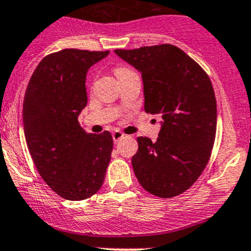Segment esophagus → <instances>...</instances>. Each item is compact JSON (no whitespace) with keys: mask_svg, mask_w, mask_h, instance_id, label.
Wrapping results in <instances>:
<instances>
[{"mask_svg":"<svg viewBox=\"0 0 251 251\" xmlns=\"http://www.w3.org/2000/svg\"><path fill=\"white\" fill-rule=\"evenodd\" d=\"M111 136H113V140H114V142H115V143H116V142L120 141L121 138L125 137V135H124V133L121 132V131H114L113 135H111Z\"/></svg>","mask_w":251,"mask_h":251,"instance_id":"1","label":"esophagus"}]
</instances>
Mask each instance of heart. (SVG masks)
I'll use <instances>...</instances> for the list:
<instances>
[{
	"mask_svg": "<svg viewBox=\"0 0 251 251\" xmlns=\"http://www.w3.org/2000/svg\"><path fill=\"white\" fill-rule=\"evenodd\" d=\"M128 72H131V70L127 69V68H118V69L115 70V74L116 76H120V75L125 74V73H128Z\"/></svg>",
	"mask_w": 251,
	"mask_h": 251,
	"instance_id": "obj_1",
	"label": "heart"
}]
</instances>
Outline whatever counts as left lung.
I'll return each mask as SVG.
<instances>
[{"instance_id": "8db88e82", "label": "left lung", "mask_w": 251, "mask_h": 251, "mask_svg": "<svg viewBox=\"0 0 251 251\" xmlns=\"http://www.w3.org/2000/svg\"><path fill=\"white\" fill-rule=\"evenodd\" d=\"M141 73L144 110L160 115L155 142L138 137L132 168L141 186L160 198L178 196L198 179L216 135V98L198 63L173 45L115 50Z\"/></svg>"}]
</instances>
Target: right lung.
Masks as SVG:
<instances>
[{
  "label": "right lung",
  "instance_id": "obj_1",
  "mask_svg": "<svg viewBox=\"0 0 251 251\" xmlns=\"http://www.w3.org/2000/svg\"><path fill=\"white\" fill-rule=\"evenodd\" d=\"M109 54L65 48L45 57L29 81L23 125L31 158L44 181L62 198L83 201L97 193L109 165L113 137L92 135L77 118L87 104L86 74Z\"/></svg>",
  "mask_w": 251,
  "mask_h": 251
}]
</instances>
